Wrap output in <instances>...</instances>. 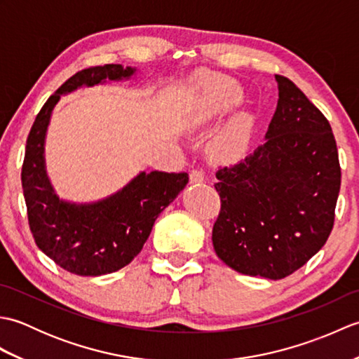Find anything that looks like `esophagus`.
<instances>
[{"mask_svg": "<svg viewBox=\"0 0 359 359\" xmlns=\"http://www.w3.org/2000/svg\"><path fill=\"white\" fill-rule=\"evenodd\" d=\"M203 180H205V175L201 170H193L191 172H189V182H191V184L199 185Z\"/></svg>", "mask_w": 359, "mask_h": 359, "instance_id": "1", "label": "esophagus"}]
</instances>
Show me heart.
Listing matches in <instances>:
<instances>
[{
  "label": "heart",
  "mask_w": 359,
  "mask_h": 359,
  "mask_svg": "<svg viewBox=\"0 0 359 359\" xmlns=\"http://www.w3.org/2000/svg\"><path fill=\"white\" fill-rule=\"evenodd\" d=\"M243 100V89L238 81L228 77H215L205 85L201 118L211 120L233 109ZM251 131L248 114H238L220 134L216 143V156L233 157L247 144Z\"/></svg>",
  "instance_id": "1"
}]
</instances>
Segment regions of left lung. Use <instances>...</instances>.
<instances>
[{"mask_svg":"<svg viewBox=\"0 0 359 359\" xmlns=\"http://www.w3.org/2000/svg\"><path fill=\"white\" fill-rule=\"evenodd\" d=\"M265 142L239 163L220 166L216 255L248 276L282 279L329 239L341 187L337 140L324 114L287 77Z\"/></svg>","mask_w":359,"mask_h":359,"instance_id":"8db88e82","label":"left lung"}]
</instances>
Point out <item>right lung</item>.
Wrapping results in <instances>:
<instances>
[{
  "mask_svg": "<svg viewBox=\"0 0 359 359\" xmlns=\"http://www.w3.org/2000/svg\"><path fill=\"white\" fill-rule=\"evenodd\" d=\"M121 65L88 67L66 80L48 98L26 142L21 184L29 226L36 247L53 262L79 276H102L123 269L140 253L156 219L188 184L187 172H140L108 199L69 203L53 193L44 166V139L60 97L81 86L129 79Z\"/></svg>",
  "mask_w": 359,
  "mask_h": 359,
  "instance_id": "add662e5",
  "label": "right lung"
}]
</instances>
